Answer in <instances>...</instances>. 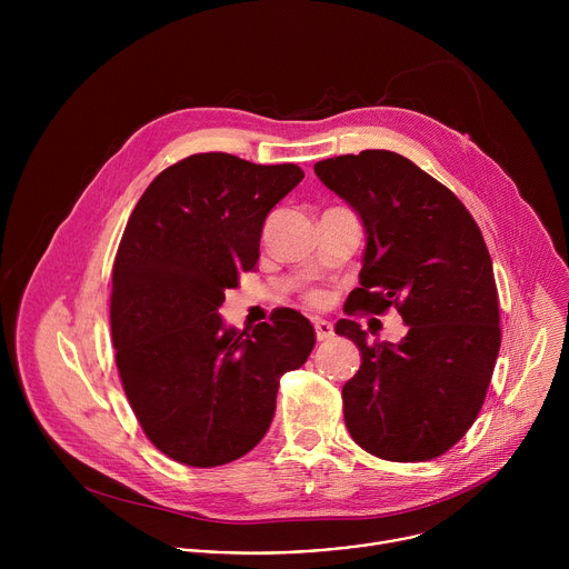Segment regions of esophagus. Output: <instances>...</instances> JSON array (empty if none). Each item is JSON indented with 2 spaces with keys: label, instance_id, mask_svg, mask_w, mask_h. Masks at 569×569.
<instances>
[{
  "label": "esophagus",
  "instance_id": "34e87169",
  "mask_svg": "<svg viewBox=\"0 0 569 569\" xmlns=\"http://www.w3.org/2000/svg\"><path fill=\"white\" fill-rule=\"evenodd\" d=\"M312 323H315V336H317L319 342L333 338L336 331H333V323H331V321H327V319H315Z\"/></svg>",
  "mask_w": 569,
  "mask_h": 569
}]
</instances>
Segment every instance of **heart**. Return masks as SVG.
I'll list each match as a JSON object with an SVG mask.
<instances>
[{"instance_id":"b5f03b06","label":"heart","mask_w":569,"mask_h":569,"mask_svg":"<svg viewBox=\"0 0 569 569\" xmlns=\"http://www.w3.org/2000/svg\"><path fill=\"white\" fill-rule=\"evenodd\" d=\"M303 299H306L308 303H312V306H319V303L327 301V295H323V292H321V290H317V288H312V290H306Z\"/></svg>"}]
</instances>
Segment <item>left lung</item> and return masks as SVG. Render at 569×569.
<instances>
[{
	"label": "left lung",
	"mask_w": 569,
	"mask_h": 569,
	"mask_svg": "<svg viewBox=\"0 0 569 569\" xmlns=\"http://www.w3.org/2000/svg\"><path fill=\"white\" fill-rule=\"evenodd\" d=\"M315 173L367 229L360 288L345 312L396 308L408 323L400 345L367 342L353 319L336 323L362 356L342 387L347 430L387 461L435 459L475 423L500 353L489 248L461 200L398 152L340 154Z\"/></svg>",
	"instance_id": "obj_1"
}]
</instances>
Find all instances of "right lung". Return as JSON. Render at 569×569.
Instances as JSON below:
<instances>
[{
	"instance_id": "right-lung-1",
	"label": "right lung",
	"mask_w": 569,
	"mask_h": 569,
	"mask_svg": "<svg viewBox=\"0 0 569 569\" xmlns=\"http://www.w3.org/2000/svg\"><path fill=\"white\" fill-rule=\"evenodd\" d=\"M301 180L297 164L198 152L161 171L128 218L112 266L114 360L141 430L178 463L248 455L272 423L281 376L315 347L292 308L240 333L218 315L224 290L257 268L268 213Z\"/></svg>"
}]
</instances>
